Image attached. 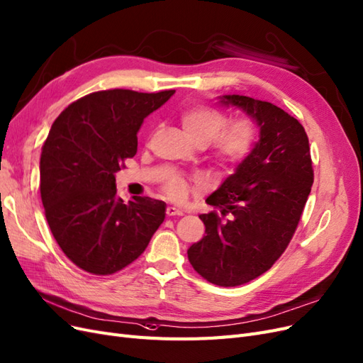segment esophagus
<instances>
[{
  "instance_id": "obj_1",
  "label": "esophagus",
  "mask_w": 363,
  "mask_h": 363,
  "mask_svg": "<svg viewBox=\"0 0 363 363\" xmlns=\"http://www.w3.org/2000/svg\"><path fill=\"white\" fill-rule=\"evenodd\" d=\"M166 214L169 216V217H174V216H182L184 213L181 211V209L179 208H174V206H167L166 208Z\"/></svg>"
}]
</instances>
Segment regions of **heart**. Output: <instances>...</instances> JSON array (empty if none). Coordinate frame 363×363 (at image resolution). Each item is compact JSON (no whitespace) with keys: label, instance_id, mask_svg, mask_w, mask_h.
I'll return each mask as SVG.
<instances>
[{"label":"heart","instance_id":"obj_1","mask_svg":"<svg viewBox=\"0 0 363 363\" xmlns=\"http://www.w3.org/2000/svg\"><path fill=\"white\" fill-rule=\"evenodd\" d=\"M179 122L184 134L196 146L209 145V160L220 170L238 166L250 154L256 138L252 119L238 118L228 122L223 111L206 104H196L181 111ZM164 191L174 201H184L190 191V184L173 177L166 182Z\"/></svg>","mask_w":363,"mask_h":363}]
</instances>
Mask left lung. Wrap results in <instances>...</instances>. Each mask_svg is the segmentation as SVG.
<instances>
[{
	"instance_id": "left-lung-1",
	"label": "left lung",
	"mask_w": 363,
	"mask_h": 363,
	"mask_svg": "<svg viewBox=\"0 0 363 363\" xmlns=\"http://www.w3.org/2000/svg\"><path fill=\"white\" fill-rule=\"evenodd\" d=\"M220 102L252 116L261 138L206 199L216 209L199 216L205 235L189 249V261L208 282L238 286L270 270L286 250L311 193L313 167L305 128L286 111L240 95Z\"/></svg>"
}]
</instances>
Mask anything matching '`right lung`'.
Returning a JSON list of instances; mask_svg holds the SVG:
<instances>
[{
	"label": "right lung",
	"instance_id": "1",
	"mask_svg": "<svg viewBox=\"0 0 363 363\" xmlns=\"http://www.w3.org/2000/svg\"><path fill=\"white\" fill-rule=\"evenodd\" d=\"M173 93L93 91L54 121L40 154V197L57 244L81 270L95 276L123 270L164 221V202L119 199L114 173L135 155L146 116Z\"/></svg>",
	"mask_w": 363,
	"mask_h": 363
}]
</instances>
